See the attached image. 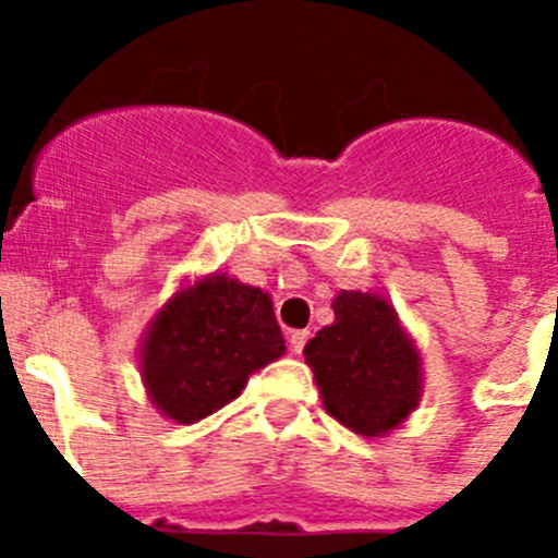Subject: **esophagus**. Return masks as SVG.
Returning a JSON list of instances; mask_svg holds the SVG:
<instances>
[{
    "label": "esophagus",
    "mask_w": 558,
    "mask_h": 558,
    "mask_svg": "<svg viewBox=\"0 0 558 558\" xmlns=\"http://www.w3.org/2000/svg\"><path fill=\"white\" fill-rule=\"evenodd\" d=\"M307 340H310L307 329H295V332H290V338H288L290 352H293V354H302L304 347H307Z\"/></svg>",
    "instance_id": "esophagus-1"
}]
</instances>
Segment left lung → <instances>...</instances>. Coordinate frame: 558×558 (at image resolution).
Returning a JSON list of instances; mask_svg holds the SVG:
<instances>
[{"label":"left lung","instance_id":"obj_1","mask_svg":"<svg viewBox=\"0 0 558 558\" xmlns=\"http://www.w3.org/2000/svg\"><path fill=\"white\" fill-rule=\"evenodd\" d=\"M335 324L304 349L324 408L360 436H383L405 422L422 393V363L391 304L343 290Z\"/></svg>","mask_w":558,"mask_h":558}]
</instances>
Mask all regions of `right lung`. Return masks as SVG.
Segmentation results:
<instances>
[{
  "label": "right lung",
  "mask_w": 558,
  "mask_h": 558,
  "mask_svg": "<svg viewBox=\"0 0 558 558\" xmlns=\"http://www.w3.org/2000/svg\"><path fill=\"white\" fill-rule=\"evenodd\" d=\"M282 352L268 293L209 276L156 315L142 347V377L153 405L192 425L240 397L248 374Z\"/></svg>",
  "instance_id": "right-lung-1"
}]
</instances>
